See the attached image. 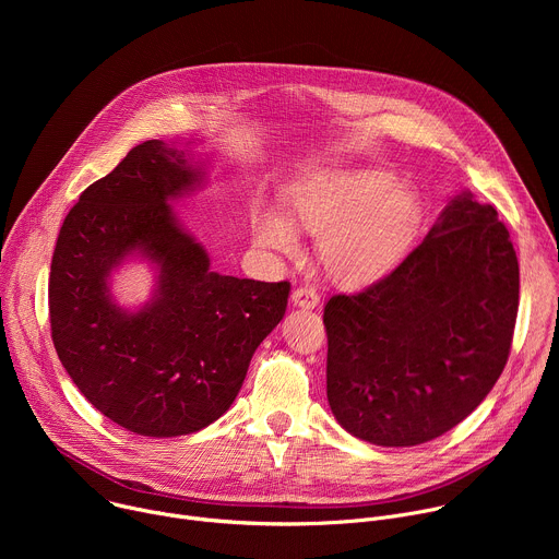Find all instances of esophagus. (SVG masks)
<instances>
[{"label":"esophagus","mask_w":559,"mask_h":559,"mask_svg":"<svg viewBox=\"0 0 559 559\" xmlns=\"http://www.w3.org/2000/svg\"><path fill=\"white\" fill-rule=\"evenodd\" d=\"M292 302L302 309H313L318 302H321V296H318L313 287H298L292 292Z\"/></svg>","instance_id":"obj_1"}]
</instances>
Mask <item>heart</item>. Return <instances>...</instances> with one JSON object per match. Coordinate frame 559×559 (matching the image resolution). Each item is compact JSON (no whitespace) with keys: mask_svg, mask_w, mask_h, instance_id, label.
I'll return each mask as SVG.
<instances>
[{"mask_svg":"<svg viewBox=\"0 0 559 559\" xmlns=\"http://www.w3.org/2000/svg\"><path fill=\"white\" fill-rule=\"evenodd\" d=\"M289 219L318 238V259L341 283H365L401 261L423 221L420 192L391 173L352 168L313 175L289 194ZM257 243L281 257H296L294 225L281 214L265 216Z\"/></svg>","mask_w":559,"mask_h":559,"instance_id":"1","label":"heart"}]
</instances>
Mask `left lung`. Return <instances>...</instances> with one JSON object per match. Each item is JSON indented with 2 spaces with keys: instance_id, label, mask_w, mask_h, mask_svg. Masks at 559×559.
I'll use <instances>...</instances> for the list:
<instances>
[{
  "instance_id": "1",
  "label": "left lung",
  "mask_w": 559,
  "mask_h": 559,
  "mask_svg": "<svg viewBox=\"0 0 559 559\" xmlns=\"http://www.w3.org/2000/svg\"><path fill=\"white\" fill-rule=\"evenodd\" d=\"M518 302V257L496 207L453 197L389 276L325 305L334 418L378 447L447 433L498 382Z\"/></svg>"
}]
</instances>
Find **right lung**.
I'll return each mask as SVG.
<instances>
[{
    "mask_svg": "<svg viewBox=\"0 0 559 559\" xmlns=\"http://www.w3.org/2000/svg\"><path fill=\"white\" fill-rule=\"evenodd\" d=\"M197 164L158 139L132 147L68 212L50 263V330L63 369L106 418L150 438L201 431L231 407L289 296L287 281L210 270L170 207L205 183ZM134 255L153 265L155 289L130 312L109 278Z\"/></svg>",
    "mask_w": 559,
    "mask_h": 559,
    "instance_id": "obj_1",
    "label": "right lung"
}]
</instances>
